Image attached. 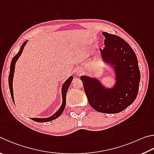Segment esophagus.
Masks as SVG:
<instances>
[{
    "mask_svg": "<svg viewBox=\"0 0 154 154\" xmlns=\"http://www.w3.org/2000/svg\"><path fill=\"white\" fill-rule=\"evenodd\" d=\"M77 73L78 74H81V73H82V70H79V71H77Z\"/></svg>",
    "mask_w": 154,
    "mask_h": 154,
    "instance_id": "1",
    "label": "esophagus"
}]
</instances>
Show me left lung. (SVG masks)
Returning <instances> with one entry per match:
<instances>
[{
	"mask_svg": "<svg viewBox=\"0 0 154 154\" xmlns=\"http://www.w3.org/2000/svg\"><path fill=\"white\" fill-rule=\"evenodd\" d=\"M105 37L102 58L114 66L116 84L105 89L98 81L82 76L88 102L95 110L102 113L121 112L135 101L138 94L141 74L135 52L125 40L118 35L103 32Z\"/></svg>",
	"mask_w": 154,
	"mask_h": 154,
	"instance_id": "8db88e82",
	"label": "left lung"
}]
</instances>
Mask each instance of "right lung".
I'll return each mask as SVG.
<instances>
[{
  "instance_id": "right-lung-1",
  "label": "right lung",
  "mask_w": 154,
  "mask_h": 154,
  "mask_svg": "<svg viewBox=\"0 0 154 154\" xmlns=\"http://www.w3.org/2000/svg\"><path fill=\"white\" fill-rule=\"evenodd\" d=\"M27 41H26L25 42L22 44V46H21V48L19 50V51L18 52L17 54L15 57H14L12 58V60H11V66H10V72H9V89H10V92H11V97H12V100L14 102V97H13V75H14V72H15V63L16 61L17 60L19 57H20L22 52H23L24 46H26V44H27ZM72 76L70 77L69 79L66 81V82L64 83V84L62 87V96H63V103L62 105H61L60 108L58 109V110L54 114H53L52 116L50 117H48V118H46V119H39V118H31V119L33 120L35 122H49V121H52L53 120H54L56 119H57L58 117H59L61 114H62L63 112L65 110V106H66V92L68 91V89L69 88L70 85L72 82Z\"/></svg>"
}]
</instances>
